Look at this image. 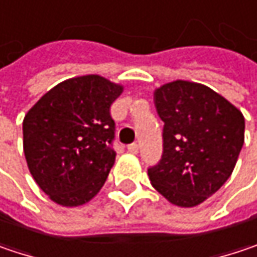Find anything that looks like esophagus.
Segmentation results:
<instances>
[{
	"instance_id": "obj_1",
	"label": "esophagus",
	"mask_w": 257,
	"mask_h": 257,
	"mask_svg": "<svg viewBox=\"0 0 257 257\" xmlns=\"http://www.w3.org/2000/svg\"><path fill=\"white\" fill-rule=\"evenodd\" d=\"M127 149H128V152H132V154H138L139 145L138 143H132V145H128V146H127Z\"/></svg>"
}]
</instances>
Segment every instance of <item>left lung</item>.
I'll use <instances>...</instances> for the list:
<instances>
[{
  "label": "left lung",
  "mask_w": 257,
  "mask_h": 257,
  "mask_svg": "<svg viewBox=\"0 0 257 257\" xmlns=\"http://www.w3.org/2000/svg\"><path fill=\"white\" fill-rule=\"evenodd\" d=\"M154 102L164 121V154L148 170L149 180L170 203L197 206L232 174L244 143V117L211 87L187 80L162 84Z\"/></svg>",
  "instance_id": "obj_1"
}]
</instances>
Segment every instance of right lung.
I'll return each mask as SVG.
<instances>
[{
  "label": "right lung",
  "mask_w": 257,
  "mask_h": 257,
  "mask_svg": "<svg viewBox=\"0 0 257 257\" xmlns=\"http://www.w3.org/2000/svg\"><path fill=\"white\" fill-rule=\"evenodd\" d=\"M124 86L98 74L58 83L23 119L29 171L48 197L65 208L92 200L109 174L115 124L109 108Z\"/></svg>",
  "instance_id": "right-lung-1"
}]
</instances>
